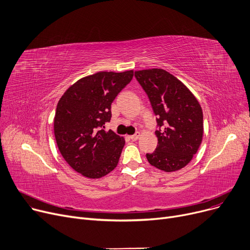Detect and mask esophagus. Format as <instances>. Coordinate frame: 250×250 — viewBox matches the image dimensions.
Here are the masks:
<instances>
[{"mask_svg":"<svg viewBox=\"0 0 250 250\" xmlns=\"http://www.w3.org/2000/svg\"><path fill=\"white\" fill-rule=\"evenodd\" d=\"M140 136H141L140 133H136V134L133 135V136H129V139L132 140V141H137V140L140 138Z\"/></svg>","mask_w":250,"mask_h":250,"instance_id":"34e87169","label":"esophagus"}]
</instances>
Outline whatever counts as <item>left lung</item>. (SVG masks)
<instances>
[{
    "label": "left lung",
    "instance_id": "8db88e82",
    "mask_svg": "<svg viewBox=\"0 0 250 250\" xmlns=\"http://www.w3.org/2000/svg\"><path fill=\"white\" fill-rule=\"evenodd\" d=\"M135 77L150 99L159 126L155 132L158 145L146 155L147 159L163 171H176L191 161L201 146L204 134L201 105L185 84L165 70L136 71Z\"/></svg>",
    "mask_w": 250,
    "mask_h": 250
}]
</instances>
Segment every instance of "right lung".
Listing matches in <instances>:
<instances>
[{"instance_id":"obj_1","label":"right lung","mask_w":250,"mask_h":250,"mask_svg":"<svg viewBox=\"0 0 250 250\" xmlns=\"http://www.w3.org/2000/svg\"><path fill=\"white\" fill-rule=\"evenodd\" d=\"M134 71L98 72L73 84L59 100L54 130L58 148L75 171L100 178L117 166L125 139L104 130L111 103L130 82Z\"/></svg>"}]
</instances>
